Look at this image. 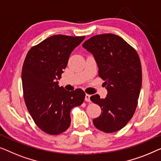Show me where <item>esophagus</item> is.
Here are the masks:
<instances>
[{
	"label": "esophagus",
	"instance_id": "obj_1",
	"mask_svg": "<svg viewBox=\"0 0 161 161\" xmlns=\"http://www.w3.org/2000/svg\"><path fill=\"white\" fill-rule=\"evenodd\" d=\"M85 101L87 102H90V95L86 94L85 95Z\"/></svg>",
	"mask_w": 161,
	"mask_h": 161
}]
</instances>
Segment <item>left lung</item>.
<instances>
[{"instance_id":"1","label":"left lung","mask_w":161,"mask_h":161,"mask_svg":"<svg viewBox=\"0 0 161 161\" xmlns=\"http://www.w3.org/2000/svg\"><path fill=\"white\" fill-rule=\"evenodd\" d=\"M82 47L93 55L108 91L105 98L98 94L90 97L101 108L92 123L103 132H116L130 120L136 108L142 80L139 55L123 38L112 33L92 36Z\"/></svg>"}]
</instances>
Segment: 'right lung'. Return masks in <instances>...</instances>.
I'll return each instance as SVG.
<instances>
[{"instance_id": "obj_1", "label": "right lung", "mask_w": 161, "mask_h": 161, "mask_svg": "<svg viewBox=\"0 0 161 161\" xmlns=\"http://www.w3.org/2000/svg\"><path fill=\"white\" fill-rule=\"evenodd\" d=\"M85 36L54 35L31 48L22 70L24 99L27 108L38 128L58 135L71 124L70 112L84 102L82 90L73 91L59 87L71 52Z\"/></svg>"}]
</instances>
